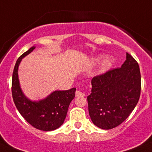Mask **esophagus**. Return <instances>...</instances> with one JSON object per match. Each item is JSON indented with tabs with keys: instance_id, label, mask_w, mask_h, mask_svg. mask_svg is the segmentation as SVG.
<instances>
[{
	"instance_id": "34e87169",
	"label": "esophagus",
	"mask_w": 152,
	"mask_h": 152,
	"mask_svg": "<svg viewBox=\"0 0 152 152\" xmlns=\"http://www.w3.org/2000/svg\"><path fill=\"white\" fill-rule=\"evenodd\" d=\"M85 96V94H84V93H82V91H76V96H77V97H81V96Z\"/></svg>"
}]
</instances>
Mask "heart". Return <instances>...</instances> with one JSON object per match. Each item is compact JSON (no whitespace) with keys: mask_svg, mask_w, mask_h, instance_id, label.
<instances>
[{"mask_svg":"<svg viewBox=\"0 0 152 152\" xmlns=\"http://www.w3.org/2000/svg\"><path fill=\"white\" fill-rule=\"evenodd\" d=\"M101 58H102V56L96 57V58H94V59H93V63H94V64H97V63L99 62ZM112 65H113V61H112V59L110 58V57H107V58H104V59L103 60L102 63L101 68H100L101 72L104 73V72L107 71V70L112 67Z\"/></svg>","mask_w":152,"mask_h":152,"instance_id":"heart-1","label":"heart"}]
</instances>
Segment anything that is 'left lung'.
Returning <instances> with one entry per match:
<instances>
[{
	"label": "left lung",
	"instance_id": "1",
	"mask_svg": "<svg viewBox=\"0 0 152 152\" xmlns=\"http://www.w3.org/2000/svg\"><path fill=\"white\" fill-rule=\"evenodd\" d=\"M88 96L93 123L102 129H113L128 118L139 101L141 76L139 64L126 53L121 67L94 76Z\"/></svg>",
	"mask_w": 152,
	"mask_h": 152
}]
</instances>
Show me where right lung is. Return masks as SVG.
<instances>
[{
  "instance_id": "obj_1",
  "label": "right lung",
  "mask_w": 152,
  "mask_h": 152,
  "mask_svg": "<svg viewBox=\"0 0 152 152\" xmlns=\"http://www.w3.org/2000/svg\"><path fill=\"white\" fill-rule=\"evenodd\" d=\"M35 48H29L18 58L12 73V94L15 104L22 117L35 129L49 132L56 130L63 124L70 103L75 97L76 88L67 91H56L38 102L26 98L20 87L18 70L22 58Z\"/></svg>"
}]
</instances>
